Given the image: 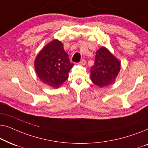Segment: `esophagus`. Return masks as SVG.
Wrapping results in <instances>:
<instances>
[{
    "instance_id": "34e87169",
    "label": "esophagus",
    "mask_w": 148,
    "mask_h": 148,
    "mask_svg": "<svg viewBox=\"0 0 148 148\" xmlns=\"http://www.w3.org/2000/svg\"><path fill=\"white\" fill-rule=\"evenodd\" d=\"M78 64H80V65H84V64H86V60H85V59H82L79 62Z\"/></svg>"
}]
</instances>
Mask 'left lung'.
<instances>
[{
	"mask_svg": "<svg viewBox=\"0 0 148 148\" xmlns=\"http://www.w3.org/2000/svg\"><path fill=\"white\" fill-rule=\"evenodd\" d=\"M121 69V63L106 48L97 50L94 64L91 67L92 82L99 87L106 86L114 82Z\"/></svg>",
	"mask_w": 148,
	"mask_h": 148,
	"instance_id": "left-lung-1",
	"label": "left lung"
}]
</instances>
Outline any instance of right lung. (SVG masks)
Returning <instances> with one entry per match:
<instances>
[{"label":"right lung","mask_w":148,"mask_h":148,"mask_svg":"<svg viewBox=\"0 0 148 148\" xmlns=\"http://www.w3.org/2000/svg\"><path fill=\"white\" fill-rule=\"evenodd\" d=\"M34 66L40 80L52 88H58L68 79L73 64L69 59L62 44L54 40L42 48Z\"/></svg>","instance_id":"obj_1"}]
</instances>
